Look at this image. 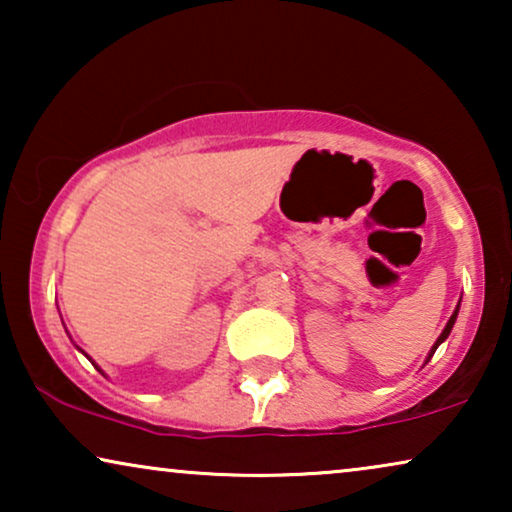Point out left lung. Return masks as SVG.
Listing matches in <instances>:
<instances>
[{
	"label": "left lung",
	"instance_id": "left-lung-1",
	"mask_svg": "<svg viewBox=\"0 0 512 512\" xmlns=\"http://www.w3.org/2000/svg\"><path fill=\"white\" fill-rule=\"evenodd\" d=\"M457 314H459V305H457V310H454V314H452V317H450V321H447V326L443 328V333H440V335H438L436 345H433V347H431V352H429V356H426V361H431V356H433V354H436V349H438V345H440V342H443V340H447V335H450V333H452V326H454V321H457Z\"/></svg>",
	"mask_w": 512,
	"mask_h": 512
}]
</instances>
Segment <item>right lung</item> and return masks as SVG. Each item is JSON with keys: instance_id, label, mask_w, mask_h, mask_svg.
<instances>
[{"instance_id": "right-lung-1", "label": "right lung", "mask_w": 512, "mask_h": 512, "mask_svg": "<svg viewBox=\"0 0 512 512\" xmlns=\"http://www.w3.org/2000/svg\"><path fill=\"white\" fill-rule=\"evenodd\" d=\"M81 352H83V349H81ZM83 354H86V352H83ZM88 356V354H86ZM97 370H100V368H97ZM100 373H102V370H100Z\"/></svg>"}]
</instances>
